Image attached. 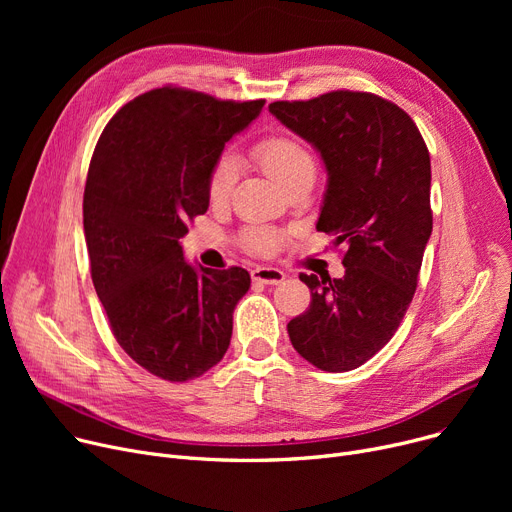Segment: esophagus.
I'll return each mask as SVG.
<instances>
[{"instance_id": "1", "label": "esophagus", "mask_w": 512, "mask_h": 512, "mask_svg": "<svg viewBox=\"0 0 512 512\" xmlns=\"http://www.w3.org/2000/svg\"><path fill=\"white\" fill-rule=\"evenodd\" d=\"M251 278L259 284H280V282H284L286 274L282 270H278V267H255V270L251 272Z\"/></svg>"}]
</instances>
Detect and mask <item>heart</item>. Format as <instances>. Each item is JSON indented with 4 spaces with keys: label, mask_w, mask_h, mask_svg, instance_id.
<instances>
[{
    "label": "heart",
    "mask_w": 512,
    "mask_h": 512,
    "mask_svg": "<svg viewBox=\"0 0 512 512\" xmlns=\"http://www.w3.org/2000/svg\"><path fill=\"white\" fill-rule=\"evenodd\" d=\"M253 155L259 161L263 172L270 176L274 182L284 186L290 178L299 176L303 172H313L315 164L313 157L303 143L297 139L286 137V134H274V137H265L253 147ZM236 180V166L230 157L218 159L209 174L207 195L211 203H222L234 186ZM247 245L255 253H272L280 247V236L274 232L257 230L247 236Z\"/></svg>",
    "instance_id": "1"
}]
</instances>
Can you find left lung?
<instances>
[{
    "instance_id": "left-lung-1",
    "label": "left lung",
    "mask_w": 512,
    "mask_h": 512,
    "mask_svg": "<svg viewBox=\"0 0 512 512\" xmlns=\"http://www.w3.org/2000/svg\"><path fill=\"white\" fill-rule=\"evenodd\" d=\"M270 112L324 161L317 230L346 249L342 278L299 276L311 305L288 336L317 369L351 371L384 348L413 301L432 236L429 153L411 116L373 93L274 101Z\"/></svg>"
}]
</instances>
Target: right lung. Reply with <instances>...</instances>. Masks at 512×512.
Returning a JSON list of instances; mask_svg holds the SVG:
<instances>
[{"mask_svg": "<svg viewBox=\"0 0 512 512\" xmlns=\"http://www.w3.org/2000/svg\"><path fill=\"white\" fill-rule=\"evenodd\" d=\"M263 103L153 89L107 122L93 151L83 199L93 286L118 344L161 380H195L230 346L251 276L191 265L180 238L209 207L224 145Z\"/></svg>", "mask_w": 512, "mask_h": 512, "instance_id": "add662e5", "label": "right lung"}]
</instances>
